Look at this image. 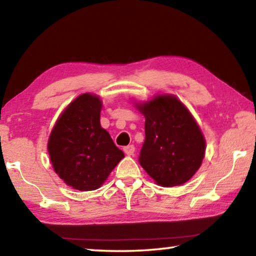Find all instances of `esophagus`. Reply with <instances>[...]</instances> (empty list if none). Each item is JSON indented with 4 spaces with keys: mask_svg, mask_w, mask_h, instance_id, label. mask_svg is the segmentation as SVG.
<instances>
[{
    "mask_svg": "<svg viewBox=\"0 0 256 256\" xmlns=\"http://www.w3.org/2000/svg\"><path fill=\"white\" fill-rule=\"evenodd\" d=\"M134 151H136V148H134V146H132V144L125 146V148H124V152L128 156H133Z\"/></svg>",
    "mask_w": 256,
    "mask_h": 256,
    "instance_id": "esophagus-1",
    "label": "esophagus"
}]
</instances>
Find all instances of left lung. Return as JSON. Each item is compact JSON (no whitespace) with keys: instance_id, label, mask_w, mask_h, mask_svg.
Listing matches in <instances>:
<instances>
[{"instance_id":"obj_1","label":"left lung","mask_w":256,"mask_h":256,"mask_svg":"<svg viewBox=\"0 0 256 256\" xmlns=\"http://www.w3.org/2000/svg\"><path fill=\"white\" fill-rule=\"evenodd\" d=\"M146 118L138 162L164 188L182 185L200 168L206 140L188 108L172 94L138 104Z\"/></svg>"}]
</instances>
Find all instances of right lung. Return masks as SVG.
I'll return each mask as SVG.
<instances>
[{
    "label": "right lung",
    "mask_w": 256,
    "mask_h": 256,
    "mask_svg": "<svg viewBox=\"0 0 256 256\" xmlns=\"http://www.w3.org/2000/svg\"><path fill=\"white\" fill-rule=\"evenodd\" d=\"M102 100L84 94L60 114L48 140L50 158L56 174L79 190L100 188L124 152L100 126Z\"/></svg>",
    "instance_id": "1"
}]
</instances>
